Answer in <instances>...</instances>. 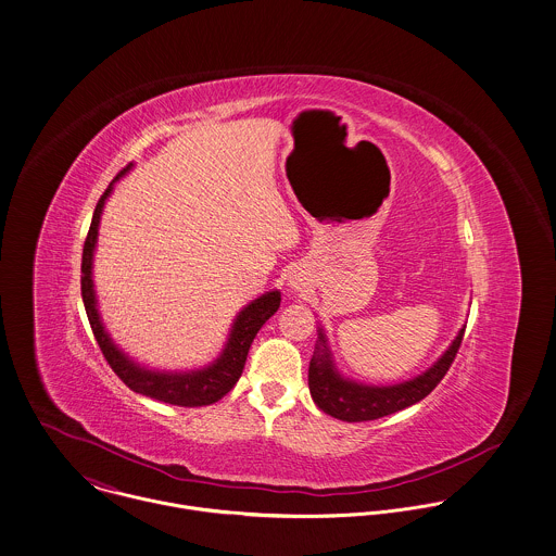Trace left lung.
Masks as SVG:
<instances>
[{"label":"left lung","instance_id":"8db88e82","mask_svg":"<svg viewBox=\"0 0 556 556\" xmlns=\"http://www.w3.org/2000/svg\"><path fill=\"white\" fill-rule=\"evenodd\" d=\"M463 334H465V328L458 332L450 350L427 372L405 383L377 388V386H363V383L343 379L332 367L326 339L319 332V345L315 348L317 352L308 365L311 399L324 414L339 418L343 422H367V420H377V418L396 414L431 394L437 383L452 367L458 354V348L463 343Z\"/></svg>","mask_w":556,"mask_h":556}]
</instances>
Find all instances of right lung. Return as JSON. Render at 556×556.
Returning <instances> with one entry per match:
<instances>
[{"mask_svg":"<svg viewBox=\"0 0 556 556\" xmlns=\"http://www.w3.org/2000/svg\"><path fill=\"white\" fill-rule=\"evenodd\" d=\"M124 173L125 168L115 177V181ZM113 184L106 187V191L102 193V198L96 204L93 219H91V226H89V232L85 239V248H83V264H80V273H83L80 275V294H83V303H85L93 337H96L106 363L111 365V369L117 372V377L129 390L151 396L155 401L179 405V407H202V405L217 403L239 381L241 372L245 369L249 348H251L257 330L262 328V324L279 308L281 294L268 292L239 313L224 354L211 367L191 370V372H155V370L140 369L125 356L124 352H119L115 348V343L106 334V330L100 321L98 308H96V294H93V281H91V260H93V249H96V239H98V224H100L102 206H104L109 193L113 191Z\"/></svg>","mask_w":556,"mask_h":556,"instance_id":"add662e5","label":"right lung"}]
</instances>
